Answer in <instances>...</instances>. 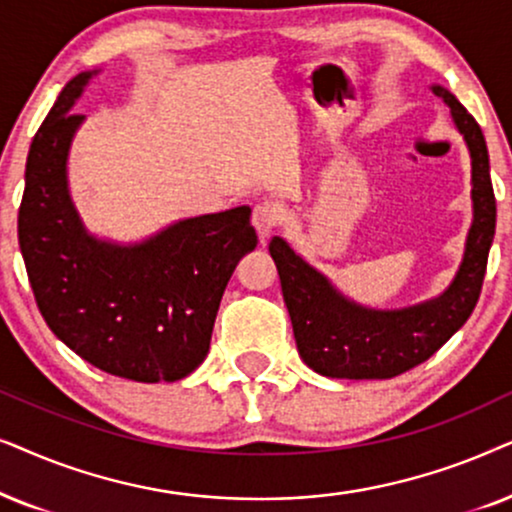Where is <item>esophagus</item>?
Instances as JSON below:
<instances>
[{
    "instance_id": "1",
    "label": "esophagus",
    "mask_w": 512,
    "mask_h": 512,
    "mask_svg": "<svg viewBox=\"0 0 512 512\" xmlns=\"http://www.w3.org/2000/svg\"><path fill=\"white\" fill-rule=\"evenodd\" d=\"M276 224H278V213L271 203H260V206H255V210H252V227H255L260 243L269 241L271 231H274Z\"/></svg>"
}]
</instances>
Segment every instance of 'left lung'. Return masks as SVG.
Returning a JSON list of instances; mask_svg holds the SVG:
<instances>
[{
    "instance_id": "8db88e82",
    "label": "left lung",
    "mask_w": 512,
    "mask_h": 512,
    "mask_svg": "<svg viewBox=\"0 0 512 512\" xmlns=\"http://www.w3.org/2000/svg\"><path fill=\"white\" fill-rule=\"evenodd\" d=\"M431 91L449 107L470 154V222L459 269L438 297L403 309H372L353 302L281 236L269 252L281 276L297 351L313 372L332 379H391L433 356L478 304L487 255L496 229V201L489 177L487 142L478 121L447 91Z\"/></svg>"
}]
</instances>
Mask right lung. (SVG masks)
I'll list each match as a JSON object with an SVG mask.
<instances>
[{
  "label": "right lung",
  "mask_w": 512,
  "mask_h": 512,
  "mask_svg": "<svg viewBox=\"0 0 512 512\" xmlns=\"http://www.w3.org/2000/svg\"><path fill=\"white\" fill-rule=\"evenodd\" d=\"M95 74L67 81L27 154L18 210L27 278L46 325L86 363L145 384L185 379L208 356L238 260L257 245L250 208L177 220L135 243L91 234L67 159L84 124L72 107Z\"/></svg>",
  "instance_id": "obj_1"
}]
</instances>
